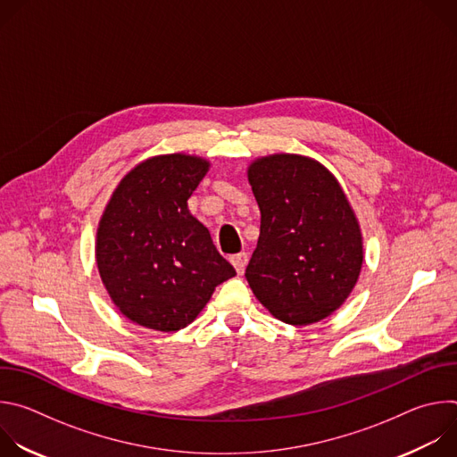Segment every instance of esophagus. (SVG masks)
Segmentation results:
<instances>
[{"mask_svg":"<svg viewBox=\"0 0 457 457\" xmlns=\"http://www.w3.org/2000/svg\"><path fill=\"white\" fill-rule=\"evenodd\" d=\"M229 260H231V264H233V268L237 270L238 275H242V273L245 271V266H247V253L233 254Z\"/></svg>","mask_w":457,"mask_h":457,"instance_id":"34e87169","label":"esophagus"}]
</instances>
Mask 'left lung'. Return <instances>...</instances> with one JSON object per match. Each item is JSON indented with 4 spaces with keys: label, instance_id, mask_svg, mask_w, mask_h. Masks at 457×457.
<instances>
[{
    "label": "left lung",
    "instance_id": "left-lung-1",
    "mask_svg": "<svg viewBox=\"0 0 457 457\" xmlns=\"http://www.w3.org/2000/svg\"><path fill=\"white\" fill-rule=\"evenodd\" d=\"M247 180L260 208L249 287L289 325L328 318L349 298L363 264L360 222L340 182L296 154L258 157Z\"/></svg>",
    "mask_w": 457,
    "mask_h": 457
}]
</instances>
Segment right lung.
<instances>
[{
	"instance_id": "right-lung-1",
	"label": "right lung",
	"mask_w": 457,
	"mask_h": 457,
	"mask_svg": "<svg viewBox=\"0 0 457 457\" xmlns=\"http://www.w3.org/2000/svg\"><path fill=\"white\" fill-rule=\"evenodd\" d=\"M208 170L197 155L150 157L120 179L99 220V277L120 314L146 329H184L237 275L187 210Z\"/></svg>"
}]
</instances>
